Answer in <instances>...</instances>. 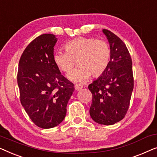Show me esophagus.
<instances>
[{"mask_svg":"<svg viewBox=\"0 0 157 157\" xmlns=\"http://www.w3.org/2000/svg\"><path fill=\"white\" fill-rule=\"evenodd\" d=\"M82 88V86L81 85H79V84H76V85H75V89L76 91H79Z\"/></svg>","mask_w":157,"mask_h":157,"instance_id":"34e87169","label":"esophagus"}]
</instances>
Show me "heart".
<instances>
[{
    "label": "heart",
    "mask_w": 157,
    "mask_h": 157,
    "mask_svg": "<svg viewBox=\"0 0 157 157\" xmlns=\"http://www.w3.org/2000/svg\"><path fill=\"white\" fill-rule=\"evenodd\" d=\"M66 51L53 54L54 63L59 70L68 73L78 59L79 67L67 75L74 82H84L90 78L98 77L105 72L110 59V48L105 41L93 37H77L65 45Z\"/></svg>",
    "instance_id": "1"
}]
</instances>
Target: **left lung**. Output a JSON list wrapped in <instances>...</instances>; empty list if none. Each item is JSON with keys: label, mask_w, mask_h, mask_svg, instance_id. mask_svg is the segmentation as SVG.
Masks as SVG:
<instances>
[{"label": "left lung", "mask_w": 157, "mask_h": 157, "mask_svg": "<svg viewBox=\"0 0 157 157\" xmlns=\"http://www.w3.org/2000/svg\"><path fill=\"white\" fill-rule=\"evenodd\" d=\"M102 33L109 44L107 67L88 88L92 94L90 114L94 122L112 125L124 117L134 88L132 62L125 44L108 30Z\"/></svg>", "instance_id": "left-lung-1"}]
</instances>
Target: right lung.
<instances>
[{"label": "right lung", "mask_w": 157, "mask_h": 157, "mask_svg": "<svg viewBox=\"0 0 157 157\" xmlns=\"http://www.w3.org/2000/svg\"><path fill=\"white\" fill-rule=\"evenodd\" d=\"M57 40L52 34L36 37L23 51L17 70L21 102L30 120L43 129L55 127L63 122L75 90L73 84L54 63Z\"/></svg>", "instance_id": "obj_1"}]
</instances>
